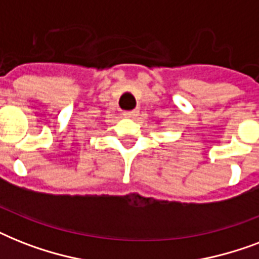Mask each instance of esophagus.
Wrapping results in <instances>:
<instances>
[{"mask_svg":"<svg viewBox=\"0 0 259 259\" xmlns=\"http://www.w3.org/2000/svg\"><path fill=\"white\" fill-rule=\"evenodd\" d=\"M138 115V110H130V111H125L123 113V117L126 118H136Z\"/></svg>","mask_w":259,"mask_h":259,"instance_id":"esophagus-1","label":"esophagus"}]
</instances>
